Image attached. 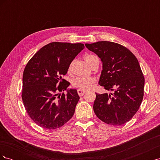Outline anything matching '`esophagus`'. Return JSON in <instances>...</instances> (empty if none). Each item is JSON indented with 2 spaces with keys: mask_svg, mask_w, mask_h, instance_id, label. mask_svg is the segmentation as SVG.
<instances>
[{
  "mask_svg": "<svg viewBox=\"0 0 160 160\" xmlns=\"http://www.w3.org/2000/svg\"><path fill=\"white\" fill-rule=\"evenodd\" d=\"M85 92H86V91H85V90H82V89H78L77 90V93H78V94H79V96H83L85 93Z\"/></svg>",
  "mask_w": 160,
  "mask_h": 160,
  "instance_id": "obj_1",
  "label": "esophagus"
}]
</instances>
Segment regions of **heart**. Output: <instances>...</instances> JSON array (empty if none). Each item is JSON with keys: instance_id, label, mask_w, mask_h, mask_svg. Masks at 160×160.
Masks as SVG:
<instances>
[{"instance_id": "b5f03b06", "label": "heart", "mask_w": 160, "mask_h": 160, "mask_svg": "<svg viewBox=\"0 0 160 160\" xmlns=\"http://www.w3.org/2000/svg\"><path fill=\"white\" fill-rule=\"evenodd\" d=\"M98 57L97 56L94 55H91V54H88L85 56V60L86 62L89 65L91 61L93 60L94 58ZM71 65H70L69 69L70 70L71 68ZM95 81V79L93 78V77H78L75 78L73 81H72V85L75 88H79V89L82 90H86L89 89L91 85L93 84Z\"/></svg>"}]
</instances>
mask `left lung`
Listing matches in <instances>:
<instances>
[{
	"mask_svg": "<svg viewBox=\"0 0 160 160\" xmlns=\"http://www.w3.org/2000/svg\"><path fill=\"white\" fill-rule=\"evenodd\" d=\"M85 47L102 62L99 84L113 91L96 93L94 112L106 123L123 125L136 113L143 100L145 79L138 60L126 47L113 42L86 43Z\"/></svg>",
	"mask_w": 160,
	"mask_h": 160,
	"instance_id": "1",
	"label": "left lung"
}]
</instances>
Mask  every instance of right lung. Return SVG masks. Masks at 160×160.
I'll list each match as a JSON object with an SVG mask.
<instances>
[{"mask_svg": "<svg viewBox=\"0 0 160 160\" xmlns=\"http://www.w3.org/2000/svg\"><path fill=\"white\" fill-rule=\"evenodd\" d=\"M85 48L82 43L52 42L38 50L28 62L22 76V99L38 126L55 129L72 117L79 96L62 79L71 62ZM67 91L57 97V91Z\"/></svg>", "mask_w": 160, "mask_h": 160, "instance_id": "1", "label": "right lung"}]
</instances>
